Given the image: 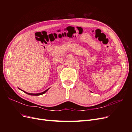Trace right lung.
Returning a JSON list of instances; mask_svg holds the SVG:
<instances>
[{
	"label": "right lung",
	"instance_id": "obj_1",
	"mask_svg": "<svg viewBox=\"0 0 132 132\" xmlns=\"http://www.w3.org/2000/svg\"><path fill=\"white\" fill-rule=\"evenodd\" d=\"M50 89V88H49ZM47 89L46 90H45V91H44L43 92H42V93H38V94H31V93H27V92H26V91H23V90H22V91H23L24 92V93H25L26 94H28V95H32V96H38V95H42V94H44L45 93H46V92L48 90V89Z\"/></svg>",
	"mask_w": 132,
	"mask_h": 132
}]
</instances>
